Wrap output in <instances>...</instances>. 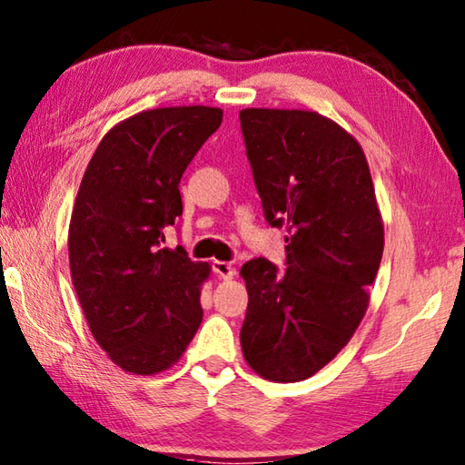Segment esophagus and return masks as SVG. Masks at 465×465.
Returning a JSON list of instances; mask_svg holds the SVG:
<instances>
[{"label":"esophagus","instance_id":"esophagus-1","mask_svg":"<svg viewBox=\"0 0 465 465\" xmlns=\"http://www.w3.org/2000/svg\"><path fill=\"white\" fill-rule=\"evenodd\" d=\"M211 268H213V274L215 276H219V278H233V274H235V268L232 266V264H227V262H223V260H213L211 262Z\"/></svg>","mask_w":465,"mask_h":465}]
</instances>
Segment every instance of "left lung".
Listing matches in <instances>:
<instances>
[{
  "mask_svg": "<svg viewBox=\"0 0 465 465\" xmlns=\"http://www.w3.org/2000/svg\"><path fill=\"white\" fill-rule=\"evenodd\" d=\"M246 156L266 222L284 227V272L242 266L240 341L262 378L299 382L329 364L368 309L384 227L364 150L335 122L301 109H242Z\"/></svg>",
  "mask_w": 465,
  "mask_h": 465,
  "instance_id": "1",
  "label": "left lung"
}]
</instances>
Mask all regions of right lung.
Masks as SVG:
<instances>
[{
    "label": "right lung",
    "mask_w": 465,
    "mask_h": 465,
    "mask_svg": "<svg viewBox=\"0 0 465 465\" xmlns=\"http://www.w3.org/2000/svg\"><path fill=\"white\" fill-rule=\"evenodd\" d=\"M222 120V109L205 105L132 115L105 134L83 174L71 276L93 337L125 372L171 368L203 321L209 264L163 243L183 215L181 176Z\"/></svg>",
    "instance_id": "1"
}]
</instances>
